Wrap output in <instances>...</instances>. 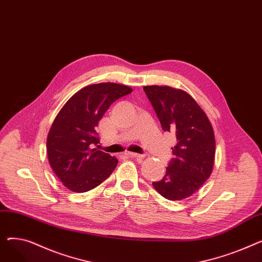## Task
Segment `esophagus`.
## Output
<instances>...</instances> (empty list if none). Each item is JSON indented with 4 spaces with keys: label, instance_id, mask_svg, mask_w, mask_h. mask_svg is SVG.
Segmentation results:
<instances>
[{
    "label": "esophagus",
    "instance_id": "esophagus-1",
    "mask_svg": "<svg viewBox=\"0 0 262 262\" xmlns=\"http://www.w3.org/2000/svg\"><path fill=\"white\" fill-rule=\"evenodd\" d=\"M126 155H128L129 157H133V158H137V159H142L145 157V155H143V154H137V153H132V152L126 153Z\"/></svg>",
    "mask_w": 262,
    "mask_h": 262
}]
</instances>
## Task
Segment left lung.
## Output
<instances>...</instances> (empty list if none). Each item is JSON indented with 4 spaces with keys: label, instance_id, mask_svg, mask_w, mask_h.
<instances>
[{
    "label": "left lung",
    "instance_id": "left-lung-1",
    "mask_svg": "<svg viewBox=\"0 0 262 262\" xmlns=\"http://www.w3.org/2000/svg\"><path fill=\"white\" fill-rule=\"evenodd\" d=\"M164 132L176 136L166 174L153 186L160 195L181 201L196 192L210 176L215 154L213 128L203 109L187 92L169 86H145Z\"/></svg>",
    "mask_w": 262,
    "mask_h": 262
}]
</instances>
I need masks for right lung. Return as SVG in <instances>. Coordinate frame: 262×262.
I'll return each instance as SVG.
<instances>
[{"label":"right lung","instance_id":"1","mask_svg":"<svg viewBox=\"0 0 262 262\" xmlns=\"http://www.w3.org/2000/svg\"><path fill=\"white\" fill-rule=\"evenodd\" d=\"M133 89L101 82L80 89L55 118L47 139L50 166L60 182L73 192H87L113 173L118 159L93 148L100 143L95 127L115 101Z\"/></svg>","mask_w":262,"mask_h":262}]
</instances>
